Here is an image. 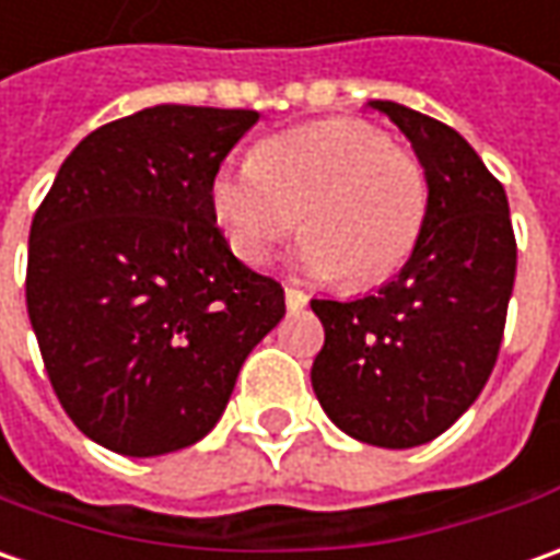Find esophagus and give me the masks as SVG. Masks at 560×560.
Returning a JSON list of instances; mask_svg holds the SVG:
<instances>
[{
  "instance_id": "1",
  "label": "esophagus",
  "mask_w": 560,
  "mask_h": 560,
  "mask_svg": "<svg viewBox=\"0 0 560 560\" xmlns=\"http://www.w3.org/2000/svg\"><path fill=\"white\" fill-rule=\"evenodd\" d=\"M283 292H287V307H289V311H299V307L307 305V295L302 292V289L295 287V283H287V287H283Z\"/></svg>"
}]
</instances>
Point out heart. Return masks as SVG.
I'll use <instances>...</instances> for the list:
<instances>
[{"label":"heart","instance_id":"heart-1","mask_svg":"<svg viewBox=\"0 0 560 560\" xmlns=\"http://www.w3.org/2000/svg\"><path fill=\"white\" fill-rule=\"evenodd\" d=\"M212 215L246 265H261L295 231V261L348 289L376 287L404 268L429 215V178L410 150L358 119L317 122L261 141L246 166L209 184Z\"/></svg>","mask_w":560,"mask_h":560}]
</instances>
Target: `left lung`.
<instances>
[{
	"mask_svg": "<svg viewBox=\"0 0 560 560\" xmlns=\"http://www.w3.org/2000/svg\"><path fill=\"white\" fill-rule=\"evenodd\" d=\"M370 107L410 138L429 215L407 265L373 295L311 299L326 332L311 385L354 441L410 450L444 434L493 373L517 246L502 184L459 131L394 101Z\"/></svg>",
	"mask_w": 560,
	"mask_h": 560,
	"instance_id": "left-lung-1",
	"label": "left lung"
}]
</instances>
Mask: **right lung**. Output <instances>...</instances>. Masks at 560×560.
<instances>
[{
	"label": "right lung",
	"mask_w": 560,
	"mask_h": 560,
	"mask_svg": "<svg viewBox=\"0 0 560 560\" xmlns=\"http://www.w3.org/2000/svg\"><path fill=\"white\" fill-rule=\"evenodd\" d=\"M255 110L156 104L101 126L30 224L26 314L61 407L122 456L202 441L283 287L236 261L209 184Z\"/></svg>",
	"instance_id": "obj_1"
}]
</instances>
